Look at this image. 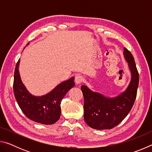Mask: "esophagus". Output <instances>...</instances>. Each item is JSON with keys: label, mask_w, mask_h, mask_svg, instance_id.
Masks as SVG:
<instances>
[{"label": "esophagus", "mask_w": 152, "mask_h": 152, "mask_svg": "<svg viewBox=\"0 0 152 152\" xmlns=\"http://www.w3.org/2000/svg\"><path fill=\"white\" fill-rule=\"evenodd\" d=\"M83 77H82V76H80V75H77L76 77H75V82L77 84H80L82 82V81H83Z\"/></svg>", "instance_id": "esophagus-1"}]
</instances>
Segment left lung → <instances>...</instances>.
Instances as JSON below:
<instances>
[{
	"label": "left lung",
	"mask_w": 152,
	"mask_h": 152,
	"mask_svg": "<svg viewBox=\"0 0 152 152\" xmlns=\"http://www.w3.org/2000/svg\"><path fill=\"white\" fill-rule=\"evenodd\" d=\"M123 56L131 72V80L125 91L114 97L106 96L82 85L84 118L89 127L99 130L110 129L127 117L135 101L139 84V74L134 58L124 48Z\"/></svg>",
	"instance_id": "left-lung-1"
}]
</instances>
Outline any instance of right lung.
Returning a JSON list of instances; mask_svg holds the SVG:
<instances>
[{
	"label": "right lung",
	"mask_w": 152,
	"mask_h": 152,
	"mask_svg": "<svg viewBox=\"0 0 152 152\" xmlns=\"http://www.w3.org/2000/svg\"><path fill=\"white\" fill-rule=\"evenodd\" d=\"M19 64L20 60L15 67L13 84L15 96L19 107L25 116L33 121L44 125L53 124L60 117V104L63 98L75 86L74 76L58 84L47 94L35 96L23 83L19 70Z\"/></svg>",
	"instance_id": "right-lung-1"
}]
</instances>
